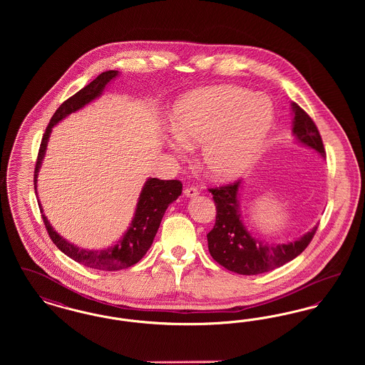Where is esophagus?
<instances>
[{"instance_id": "34e87169", "label": "esophagus", "mask_w": 365, "mask_h": 365, "mask_svg": "<svg viewBox=\"0 0 365 365\" xmlns=\"http://www.w3.org/2000/svg\"><path fill=\"white\" fill-rule=\"evenodd\" d=\"M183 194H185L186 197H195V195L200 194V190H198L197 187H186L185 191H183Z\"/></svg>"}]
</instances>
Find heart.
Instances as JSON below:
<instances>
[{
    "label": "heart",
    "instance_id": "heart-1",
    "mask_svg": "<svg viewBox=\"0 0 365 365\" xmlns=\"http://www.w3.org/2000/svg\"><path fill=\"white\" fill-rule=\"evenodd\" d=\"M274 124V108L241 87H213L182 97L174 106L171 148L200 145V161L213 179L230 180L260 156Z\"/></svg>",
    "mask_w": 365,
    "mask_h": 365
}]
</instances>
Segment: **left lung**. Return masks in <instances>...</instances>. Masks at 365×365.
Returning <instances> with one entry per match:
<instances>
[{"label":"left lung","instance_id":"left-lung-1","mask_svg":"<svg viewBox=\"0 0 365 365\" xmlns=\"http://www.w3.org/2000/svg\"><path fill=\"white\" fill-rule=\"evenodd\" d=\"M293 134L295 139L326 157L320 133L311 116L292 103ZM241 180L209 189L216 205V222L207 235L210 256L228 271L241 275H259L282 267L301 255L317 230V226L293 242L268 245L252 237L243 226L240 212Z\"/></svg>","mask_w":365,"mask_h":365}]
</instances>
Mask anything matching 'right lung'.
<instances>
[{
	"label": "right lung",
	"instance_id": "right-lung-1",
	"mask_svg": "<svg viewBox=\"0 0 365 365\" xmlns=\"http://www.w3.org/2000/svg\"><path fill=\"white\" fill-rule=\"evenodd\" d=\"M119 75L118 71H105L100 73L93 82L73 94L67 101L58 106L46 127V131L42 137L41 148L38 152V158L35 164L34 189L36 192V176L39 173L42 160L46 153V146L52 128L58 122L66 119L68 115L82 109L85 105L91 103L97 97H100L104 91L105 86ZM182 194V183L179 180H161L157 178H149L142 191L139 194L138 204L135 208L134 217L131 225L124 232L122 240L116 245L101 249V250H88L81 249L60 237L48 222L41 204L39 209L42 213V219L45 227L49 232L53 243L72 260L83 264L88 268L101 269V271H119L123 268H128L137 264L149 250L153 240L156 237L157 230L161 223V219L171 202Z\"/></svg>",
	"mask_w": 365,
	"mask_h": 365
}]
</instances>
